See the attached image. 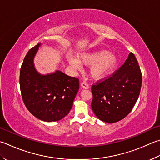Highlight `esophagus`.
<instances>
[{"label":"esophagus","instance_id":"esophagus-1","mask_svg":"<svg viewBox=\"0 0 160 160\" xmlns=\"http://www.w3.org/2000/svg\"><path fill=\"white\" fill-rule=\"evenodd\" d=\"M81 87H82L83 88H85V89L89 88V85L86 82H85V81H83V82L81 83Z\"/></svg>","mask_w":160,"mask_h":160}]
</instances>
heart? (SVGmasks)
Masks as SVG:
<instances>
[{
  "label": "heart",
  "instance_id": "b5f03b06",
  "mask_svg": "<svg viewBox=\"0 0 160 160\" xmlns=\"http://www.w3.org/2000/svg\"><path fill=\"white\" fill-rule=\"evenodd\" d=\"M78 58L79 60L73 57L69 58L70 65L74 68L80 69L81 68L80 61L85 64H92L90 72L95 79L106 77L116 68L118 62L115 54L104 49L82 53L78 56Z\"/></svg>",
  "mask_w": 160,
  "mask_h": 160
}]
</instances>
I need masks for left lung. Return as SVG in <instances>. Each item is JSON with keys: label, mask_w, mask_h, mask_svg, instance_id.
<instances>
[{"label": "left lung", "mask_w": 160, "mask_h": 160, "mask_svg": "<svg viewBox=\"0 0 160 160\" xmlns=\"http://www.w3.org/2000/svg\"><path fill=\"white\" fill-rule=\"evenodd\" d=\"M142 74L130 52L124 64L110 75L92 84L91 107L99 120L113 123L131 112L140 94Z\"/></svg>", "instance_id": "1"}]
</instances>
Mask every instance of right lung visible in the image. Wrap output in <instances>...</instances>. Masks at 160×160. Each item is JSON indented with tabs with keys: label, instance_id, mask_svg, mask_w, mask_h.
Wrapping results in <instances>:
<instances>
[{
	"label": "right lung",
	"instance_id": "right-lung-1",
	"mask_svg": "<svg viewBox=\"0 0 160 160\" xmlns=\"http://www.w3.org/2000/svg\"><path fill=\"white\" fill-rule=\"evenodd\" d=\"M40 44L28 51L20 70L19 84L23 103L37 118L46 122L61 120L70 112L79 88V79L57 70L41 75L33 58Z\"/></svg>",
	"mask_w": 160,
	"mask_h": 160
}]
</instances>
